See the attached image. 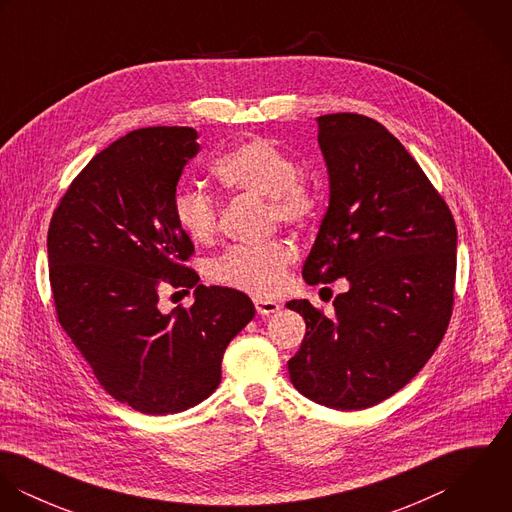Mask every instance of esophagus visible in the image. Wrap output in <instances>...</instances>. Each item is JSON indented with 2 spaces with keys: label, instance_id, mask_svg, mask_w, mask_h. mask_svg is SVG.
Listing matches in <instances>:
<instances>
[{
  "label": "esophagus",
  "instance_id": "34e87169",
  "mask_svg": "<svg viewBox=\"0 0 512 512\" xmlns=\"http://www.w3.org/2000/svg\"><path fill=\"white\" fill-rule=\"evenodd\" d=\"M254 307L260 315H272V313L280 311V303L274 299H266V297H254Z\"/></svg>",
  "mask_w": 512,
  "mask_h": 512
}]
</instances>
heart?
<instances>
[{
    "mask_svg": "<svg viewBox=\"0 0 512 512\" xmlns=\"http://www.w3.org/2000/svg\"><path fill=\"white\" fill-rule=\"evenodd\" d=\"M290 153L268 138H250L222 153L215 175L224 189L236 195L268 199L270 219L305 228L321 213V195L303 179ZM177 226L197 244L211 242L219 232V205L197 187H179L173 195ZM295 260L288 240H270L258 246H232L211 262L209 274L222 286L274 295Z\"/></svg>",
    "mask_w": 512,
    "mask_h": 512,
    "instance_id": "1",
    "label": "heart"
}]
</instances>
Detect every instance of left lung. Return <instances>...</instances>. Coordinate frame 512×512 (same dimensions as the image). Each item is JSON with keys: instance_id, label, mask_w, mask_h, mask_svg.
<instances>
[{"instance_id": "left-lung-1", "label": "left lung", "mask_w": 512, "mask_h": 512, "mask_svg": "<svg viewBox=\"0 0 512 512\" xmlns=\"http://www.w3.org/2000/svg\"><path fill=\"white\" fill-rule=\"evenodd\" d=\"M329 207L303 264L309 286L349 290L333 317L307 299L288 307L307 331L288 361L292 384L335 410L370 408L430 361L449 325L457 228L445 201L382 124L341 112L317 118Z\"/></svg>"}]
</instances>
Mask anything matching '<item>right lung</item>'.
Masks as SVG:
<instances>
[{
	"label": "right lung",
	"instance_id": "add662e5",
	"mask_svg": "<svg viewBox=\"0 0 512 512\" xmlns=\"http://www.w3.org/2000/svg\"><path fill=\"white\" fill-rule=\"evenodd\" d=\"M199 149L193 128L130 132L76 175L47 234L59 323L102 388L151 416L209 398L228 343L256 313L246 293L207 288L185 266L195 248L173 195ZM163 281L195 289L196 303L161 314Z\"/></svg>",
	"mask_w": 512,
	"mask_h": 512
}]
</instances>
